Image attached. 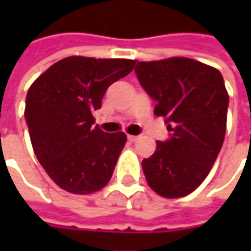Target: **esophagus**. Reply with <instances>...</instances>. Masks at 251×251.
Returning <instances> with one entry per match:
<instances>
[{"label":"esophagus","mask_w":251,"mask_h":251,"mask_svg":"<svg viewBox=\"0 0 251 251\" xmlns=\"http://www.w3.org/2000/svg\"><path fill=\"white\" fill-rule=\"evenodd\" d=\"M137 140H138L137 135H128V141H131V142H135Z\"/></svg>","instance_id":"esophagus-1"}]
</instances>
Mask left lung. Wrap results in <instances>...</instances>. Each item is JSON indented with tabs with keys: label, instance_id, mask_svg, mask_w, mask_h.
<instances>
[{
	"label": "left lung",
	"instance_id": "obj_1",
	"mask_svg": "<svg viewBox=\"0 0 251 251\" xmlns=\"http://www.w3.org/2000/svg\"><path fill=\"white\" fill-rule=\"evenodd\" d=\"M135 74L156 101L153 113L172 132L142 160L145 178L162 197H184L207 177L225 140L229 96L224 78L215 68L184 57L141 61Z\"/></svg>",
	"mask_w": 251,
	"mask_h": 251
}]
</instances>
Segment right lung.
<instances>
[{
	"label": "right lung",
	"mask_w": 251,
	"mask_h": 251,
	"mask_svg": "<svg viewBox=\"0 0 251 251\" xmlns=\"http://www.w3.org/2000/svg\"><path fill=\"white\" fill-rule=\"evenodd\" d=\"M134 65L126 58L67 57L29 88L25 120L34 155L65 191L92 194L111 178L127 135L93 126V111L100 109L107 88Z\"/></svg>",
	"instance_id": "obj_1"
}]
</instances>
